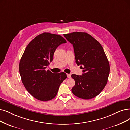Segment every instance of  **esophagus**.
Wrapping results in <instances>:
<instances>
[{
  "label": "esophagus",
  "instance_id": "obj_1",
  "mask_svg": "<svg viewBox=\"0 0 130 130\" xmlns=\"http://www.w3.org/2000/svg\"><path fill=\"white\" fill-rule=\"evenodd\" d=\"M67 78H71V75L70 74H67Z\"/></svg>",
  "mask_w": 130,
  "mask_h": 130
}]
</instances>
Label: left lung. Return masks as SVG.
Instances as JSON below:
<instances>
[{"label": "left lung", "mask_w": 130, "mask_h": 130, "mask_svg": "<svg viewBox=\"0 0 130 130\" xmlns=\"http://www.w3.org/2000/svg\"><path fill=\"white\" fill-rule=\"evenodd\" d=\"M73 45L76 63L80 65L82 75L72 74L75 81L73 94L83 99H91L100 94L106 85L110 66L101 44L86 32H76L63 35Z\"/></svg>", "instance_id": "left-lung-1"}]
</instances>
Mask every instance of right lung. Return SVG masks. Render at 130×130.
Listing matches in <instances>:
<instances>
[{
	"label": "right lung",
	"mask_w": 130,
	"mask_h": 130,
	"mask_svg": "<svg viewBox=\"0 0 130 130\" xmlns=\"http://www.w3.org/2000/svg\"><path fill=\"white\" fill-rule=\"evenodd\" d=\"M66 43L60 35L44 32L36 36L24 50L19 63L20 75L26 90L39 100L53 99L66 79L64 72L54 74L46 70L53 60L55 50Z\"/></svg>",
	"instance_id": "obj_1"
}]
</instances>
